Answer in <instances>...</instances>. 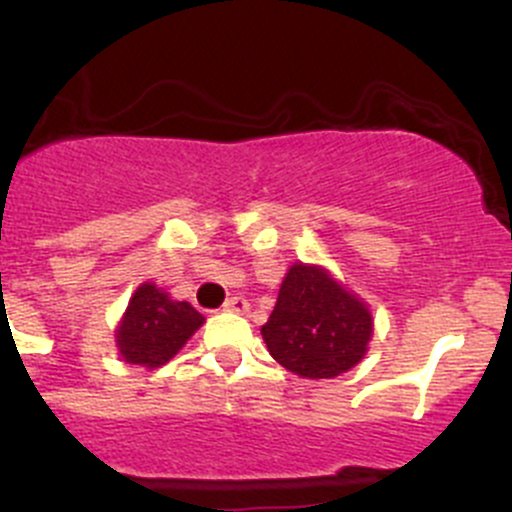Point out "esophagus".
Returning a JSON list of instances; mask_svg holds the SVG:
<instances>
[{"label": "esophagus", "mask_w": 512, "mask_h": 512, "mask_svg": "<svg viewBox=\"0 0 512 512\" xmlns=\"http://www.w3.org/2000/svg\"><path fill=\"white\" fill-rule=\"evenodd\" d=\"M223 309H225V312H237V314H242V312H247V309H250V304H247L245 297H230V299H227V302L223 304Z\"/></svg>", "instance_id": "obj_1"}]
</instances>
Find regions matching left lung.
<instances>
[{"label": "left lung", "mask_w": 512, "mask_h": 512, "mask_svg": "<svg viewBox=\"0 0 512 512\" xmlns=\"http://www.w3.org/2000/svg\"><path fill=\"white\" fill-rule=\"evenodd\" d=\"M262 339L272 359L302 379H334L354 369L374 337L369 304L322 265L287 270Z\"/></svg>", "instance_id": "left-lung-1"}]
</instances>
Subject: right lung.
Listing matches in <instances>:
<instances>
[{
  "label": "right lung",
  "instance_id": "add662e5",
  "mask_svg": "<svg viewBox=\"0 0 512 512\" xmlns=\"http://www.w3.org/2000/svg\"><path fill=\"white\" fill-rule=\"evenodd\" d=\"M205 324V317L190 302H178L163 287L143 282L128 299L116 327V347L126 364L158 369L168 364L190 337Z\"/></svg>",
  "mask_w": 512,
  "mask_h": 512
}]
</instances>
